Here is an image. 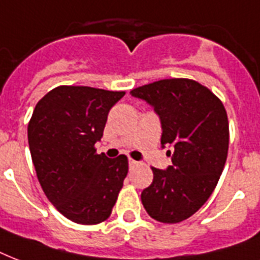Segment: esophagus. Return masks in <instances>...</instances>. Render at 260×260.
<instances>
[{"mask_svg":"<svg viewBox=\"0 0 260 260\" xmlns=\"http://www.w3.org/2000/svg\"><path fill=\"white\" fill-rule=\"evenodd\" d=\"M137 164H138V162H137L136 160H132V158L128 160V167H130V168H132V167H136Z\"/></svg>","mask_w":260,"mask_h":260,"instance_id":"1","label":"esophagus"}]
</instances>
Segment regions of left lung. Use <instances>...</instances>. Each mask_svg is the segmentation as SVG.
<instances>
[{
    "label": "left lung",
    "mask_w": 260,
    "mask_h": 260,
    "mask_svg": "<svg viewBox=\"0 0 260 260\" xmlns=\"http://www.w3.org/2000/svg\"><path fill=\"white\" fill-rule=\"evenodd\" d=\"M130 94L158 115L161 146L171 148L167 154L172 160L167 170L152 168V184L141 192L142 205L154 220L180 222L202 207L224 170L229 145L224 104L206 86L187 78L160 80Z\"/></svg>",
    "instance_id": "1"
}]
</instances>
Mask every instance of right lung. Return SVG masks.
Masks as SVG:
<instances>
[{
	"label": "right lung",
	"mask_w": 260,
	"mask_h": 260,
	"mask_svg": "<svg viewBox=\"0 0 260 260\" xmlns=\"http://www.w3.org/2000/svg\"><path fill=\"white\" fill-rule=\"evenodd\" d=\"M124 92L58 86L36 104L28 144L38 180L61 214L82 225L107 220L128 171L127 157L98 154L110 110Z\"/></svg>",
	"instance_id": "obj_1"
}]
</instances>
